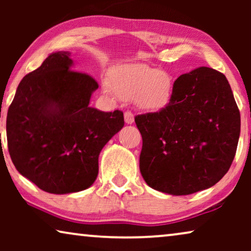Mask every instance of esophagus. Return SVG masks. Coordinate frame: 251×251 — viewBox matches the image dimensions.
<instances>
[{"instance_id": "obj_1", "label": "esophagus", "mask_w": 251, "mask_h": 251, "mask_svg": "<svg viewBox=\"0 0 251 251\" xmlns=\"http://www.w3.org/2000/svg\"><path fill=\"white\" fill-rule=\"evenodd\" d=\"M125 121L126 123H128V125H131L135 121V119H133V114L130 111H126L125 113Z\"/></svg>"}]
</instances>
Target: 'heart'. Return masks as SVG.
<instances>
[{
    "label": "heart",
    "mask_w": 251,
    "mask_h": 251,
    "mask_svg": "<svg viewBox=\"0 0 251 251\" xmlns=\"http://www.w3.org/2000/svg\"><path fill=\"white\" fill-rule=\"evenodd\" d=\"M112 87L125 99H136L147 111H159L169 104L173 78L166 72L147 65H126L113 72Z\"/></svg>",
    "instance_id": "1"
}]
</instances>
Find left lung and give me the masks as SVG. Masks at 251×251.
<instances>
[{
	"mask_svg": "<svg viewBox=\"0 0 251 251\" xmlns=\"http://www.w3.org/2000/svg\"><path fill=\"white\" fill-rule=\"evenodd\" d=\"M142 176L154 190L187 195L218 183L235 156L240 111L227 78L200 67L174 82L166 107L137 115Z\"/></svg>",
	"mask_w": 251,
	"mask_h": 251,
	"instance_id": "1",
	"label": "left lung"
}]
</instances>
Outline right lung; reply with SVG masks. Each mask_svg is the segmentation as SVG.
<instances>
[{"instance_id":"1","label":"right lung","mask_w":251,"mask_h":251,"mask_svg":"<svg viewBox=\"0 0 251 251\" xmlns=\"http://www.w3.org/2000/svg\"><path fill=\"white\" fill-rule=\"evenodd\" d=\"M67 51L50 53L20 81L6 116L16 169L53 194L83 191L98 175V156L125 126L123 112L89 106L98 83L71 68Z\"/></svg>"}]
</instances>
